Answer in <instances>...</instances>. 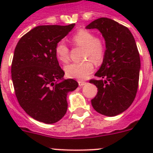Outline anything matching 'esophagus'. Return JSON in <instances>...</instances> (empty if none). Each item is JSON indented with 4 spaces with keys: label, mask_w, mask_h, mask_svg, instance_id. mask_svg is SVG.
I'll list each match as a JSON object with an SVG mask.
<instances>
[{
    "label": "esophagus",
    "mask_w": 153,
    "mask_h": 153,
    "mask_svg": "<svg viewBox=\"0 0 153 153\" xmlns=\"http://www.w3.org/2000/svg\"><path fill=\"white\" fill-rule=\"evenodd\" d=\"M78 83H79V86H84V85L86 84V82H85V81L79 80L78 81Z\"/></svg>",
    "instance_id": "1"
}]
</instances>
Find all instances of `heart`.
I'll use <instances>...</instances> for the list:
<instances>
[{"label": "heart", "instance_id": "heart-1", "mask_svg": "<svg viewBox=\"0 0 153 153\" xmlns=\"http://www.w3.org/2000/svg\"><path fill=\"white\" fill-rule=\"evenodd\" d=\"M73 44L84 48L83 58L87 60L78 63H72L67 65L64 70L70 78L76 79H85L88 77L93 70V63H100L102 61L105 55V45L101 39L96 37L95 34L86 30H79L71 37ZM55 55L59 61L66 63L69 61L70 51L63 41L59 42L55 47ZM91 59V60L89 59Z\"/></svg>", "mask_w": 153, "mask_h": 153}]
</instances>
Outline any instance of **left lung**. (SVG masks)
<instances>
[{
	"label": "left lung",
	"mask_w": 153,
	"mask_h": 153,
	"mask_svg": "<svg viewBox=\"0 0 153 153\" xmlns=\"http://www.w3.org/2000/svg\"><path fill=\"white\" fill-rule=\"evenodd\" d=\"M86 29H98L106 41V51L96 76L90 79L98 88L91 100L96 111L114 117L126 110L137 93L140 79V57L135 39L126 27L106 17L90 23Z\"/></svg>",
	"instance_id": "obj_1"
}]
</instances>
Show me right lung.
<instances>
[{
    "instance_id": "right-lung-1",
    "label": "right lung",
    "mask_w": 153,
    "mask_h": 153,
    "mask_svg": "<svg viewBox=\"0 0 153 153\" xmlns=\"http://www.w3.org/2000/svg\"><path fill=\"white\" fill-rule=\"evenodd\" d=\"M75 26L42 25L20 39L14 50L11 77L20 106L34 120L52 124L67 110V96L77 88L73 79H63L64 71L55 47Z\"/></svg>"
}]
</instances>
